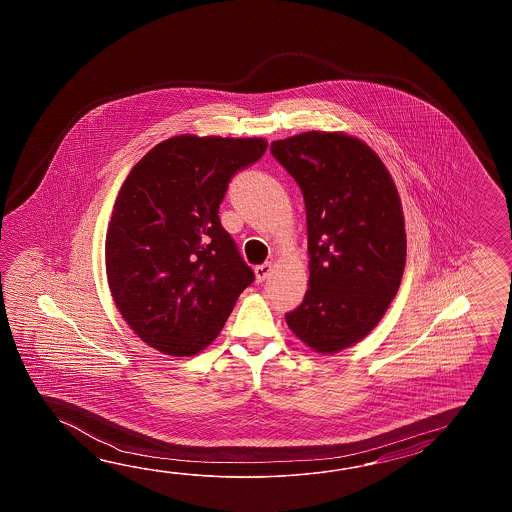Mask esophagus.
Masks as SVG:
<instances>
[{
	"label": "esophagus",
	"mask_w": 512,
	"mask_h": 512,
	"mask_svg": "<svg viewBox=\"0 0 512 512\" xmlns=\"http://www.w3.org/2000/svg\"><path fill=\"white\" fill-rule=\"evenodd\" d=\"M272 265L267 261V263H261V265H256L254 267V272H256V280L258 282H265L269 276H271Z\"/></svg>",
	"instance_id": "1"
}]
</instances>
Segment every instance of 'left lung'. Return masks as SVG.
<instances>
[{
	"label": "left lung",
	"mask_w": 512,
	"mask_h": 512,
	"mask_svg": "<svg viewBox=\"0 0 512 512\" xmlns=\"http://www.w3.org/2000/svg\"><path fill=\"white\" fill-rule=\"evenodd\" d=\"M300 186L307 216L309 289L285 315L309 348L335 353L366 337L399 291L406 263L403 207L368 144L307 131L271 144Z\"/></svg>",
	"instance_id": "obj_1"
}]
</instances>
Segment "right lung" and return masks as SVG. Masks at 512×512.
I'll return each instance as SVG.
<instances>
[{"instance_id": "obj_1", "label": "right lung", "mask_w": 512, "mask_h": 512, "mask_svg": "<svg viewBox=\"0 0 512 512\" xmlns=\"http://www.w3.org/2000/svg\"><path fill=\"white\" fill-rule=\"evenodd\" d=\"M265 150L263 139L179 135L126 177L109 221L106 271L120 315L148 346L196 355L254 282L219 205L232 177Z\"/></svg>"}]
</instances>
